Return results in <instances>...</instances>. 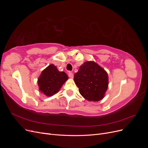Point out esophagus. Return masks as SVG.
<instances>
[{"instance_id": "1", "label": "esophagus", "mask_w": 148, "mask_h": 148, "mask_svg": "<svg viewBox=\"0 0 148 148\" xmlns=\"http://www.w3.org/2000/svg\"><path fill=\"white\" fill-rule=\"evenodd\" d=\"M69 77L70 78H73V73L72 72H71V71H69Z\"/></svg>"}]
</instances>
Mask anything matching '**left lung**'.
<instances>
[{
  "label": "left lung",
  "instance_id": "1",
  "mask_svg": "<svg viewBox=\"0 0 148 148\" xmlns=\"http://www.w3.org/2000/svg\"><path fill=\"white\" fill-rule=\"evenodd\" d=\"M74 82L81 95L89 101H99L108 88L106 71L95 62H86L74 75Z\"/></svg>",
  "mask_w": 148,
  "mask_h": 148
}]
</instances>
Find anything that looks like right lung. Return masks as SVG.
<instances>
[{"mask_svg": "<svg viewBox=\"0 0 148 148\" xmlns=\"http://www.w3.org/2000/svg\"><path fill=\"white\" fill-rule=\"evenodd\" d=\"M64 71H59L53 64L44 69L38 78L39 90L47 96H51L59 91L63 84L68 79Z\"/></svg>", "mask_w": 148, "mask_h": 148, "instance_id": "right-lung-1", "label": "right lung"}]
</instances>
